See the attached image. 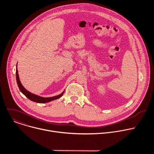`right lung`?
<instances>
[{
    "label": "right lung",
    "mask_w": 154,
    "mask_h": 154,
    "mask_svg": "<svg viewBox=\"0 0 154 154\" xmlns=\"http://www.w3.org/2000/svg\"><path fill=\"white\" fill-rule=\"evenodd\" d=\"M16 82H17V84L18 85L20 91V92L23 93V94H24L29 99H30L32 101L37 102V103H46V102H49L51 101H52L54 100L57 99L58 98H60V97H61L64 92V91L63 92H62L60 94L55 96H53V97H43L38 95H36L35 94H33L32 93H30V91H29L28 90H27L23 86V85H22V83H20V81L19 80V74H18V71L17 69V64H16Z\"/></svg>",
    "instance_id": "add662e5"
}]
</instances>
